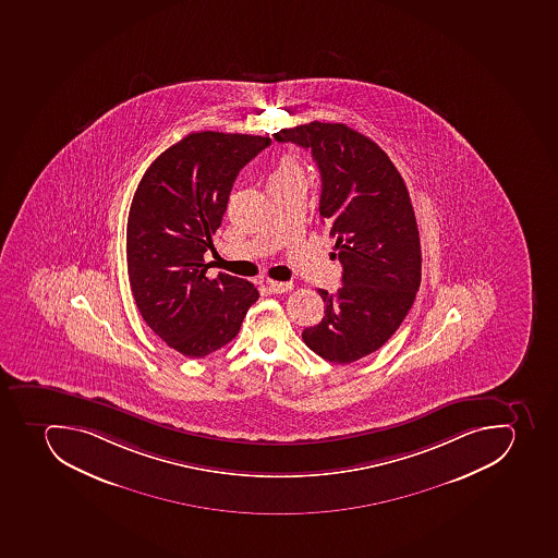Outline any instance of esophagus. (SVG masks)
<instances>
[{"label":"esophagus","mask_w":558,"mask_h":558,"mask_svg":"<svg viewBox=\"0 0 558 558\" xmlns=\"http://www.w3.org/2000/svg\"><path fill=\"white\" fill-rule=\"evenodd\" d=\"M268 288L272 293H286V291H290L293 288L291 282H279V281H268Z\"/></svg>","instance_id":"1"}]
</instances>
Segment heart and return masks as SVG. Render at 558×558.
Returning <instances> with one entry per match:
<instances>
[{
    "label": "heart",
    "instance_id": "b5f03b06",
    "mask_svg": "<svg viewBox=\"0 0 558 558\" xmlns=\"http://www.w3.org/2000/svg\"><path fill=\"white\" fill-rule=\"evenodd\" d=\"M291 177H302V169H300L299 162H296L293 155H282L276 168H274L272 174H270V182H274V180L291 179Z\"/></svg>",
    "mask_w": 558,
    "mask_h": 558
}]
</instances>
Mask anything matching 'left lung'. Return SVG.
<instances>
[{
	"instance_id": "obj_1",
	"label": "left lung",
	"mask_w": 558,
	"mask_h": 558,
	"mask_svg": "<svg viewBox=\"0 0 558 558\" xmlns=\"http://www.w3.org/2000/svg\"><path fill=\"white\" fill-rule=\"evenodd\" d=\"M311 150L322 174L319 217L336 239L342 286L318 290L325 316L305 344L350 364L389 341L421 286V239L401 174L375 141L342 123L311 122L274 134Z\"/></svg>"
}]
</instances>
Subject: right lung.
Masks as SVG:
<instances>
[{
	"instance_id": "obj_1",
	"label": "right lung",
	"mask_w": 558,
	"mask_h": 558,
	"mask_svg": "<svg viewBox=\"0 0 558 558\" xmlns=\"http://www.w3.org/2000/svg\"><path fill=\"white\" fill-rule=\"evenodd\" d=\"M270 137L193 132L146 169L126 220V270L146 325L168 347L202 359L239 333L259 299L253 282L220 272L206 277L240 169Z\"/></svg>"
}]
</instances>
